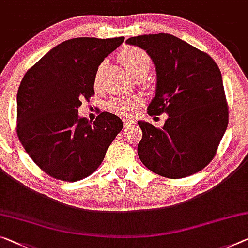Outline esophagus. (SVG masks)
Returning a JSON list of instances; mask_svg holds the SVG:
<instances>
[{
  "instance_id": "esophagus-1",
  "label": "esophagus",
  "mask_w": 248,
  "mask_h": 248,
  "mask_svg": "<svg viewBox=\"0 0 248 248\" xmlns=\"http://www.w3.org/2000/svg\"><path fill=\"white\" fill-rule=\"evenodd\" d=\"M123 122H124V127L133 126V125L136 123V122L134 120H132V119H125Z\"/></svg>"
}]
</instances>
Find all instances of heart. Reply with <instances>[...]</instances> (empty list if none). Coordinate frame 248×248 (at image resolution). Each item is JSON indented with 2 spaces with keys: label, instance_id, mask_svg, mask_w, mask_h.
Listing matches in <instances>:
<instances>
[{
  "label": "heart",
  "instance_id": "b5f03b06",
  "mask_svg": "<svg viewBox=\"0 0 248 248\" xmlns=\"http://www.w3.org/2000/svg\"><path fill=\"white\" fill-rule=\"evenodd\" d=\"M120 60L129 74L133 76L140 72H148L151 58L144 49L135 46L125 47L120 54ZM140 104V98H114L108 103L109 111L121 115L134 113Z\"/></svg>",
  "mask_w": 248,
  "mask_h": 248
}]
</instances>
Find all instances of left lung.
I'll use <instances>...</instances> for the list:
<instances>
[{"instance_id": "obj_1", "label": "left lung", "mask_w": 248, "mask_h": 248, "mask_svg": "<svg viewBox=\"0 0 248 248\" xmlns=\"http://www.w3.org/2000/svg\"><path fill=\"white\" fill-rule=\"evenodd\" d=\"M145 49L156 68L155 96L148 115L166 113L162 128L144 121L137 154L152 172L183 178L212 161L228 124L222 74L207 53L166 33L129 37Z\"/></svg>"}]
</instances>
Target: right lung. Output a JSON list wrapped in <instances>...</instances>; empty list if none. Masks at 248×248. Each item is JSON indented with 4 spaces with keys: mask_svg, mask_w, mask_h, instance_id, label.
Instances as JSON below:
<instances>
[{
    "mask_svg": "<svg viewBox=\"0 0 248 248\" xmlns=\"http://www.w3.org/2000/svg\"><path fill=\"white\" fill-rule=\"evenodd\" d=\"M124 37H76L56 45L26 72L17 91L16 133L26 153L56 180L76 182L94 173L123 128L102 112L93 123L78 116L94 95L100 64Z\"/></svg>",
    "mask_w": 248,
    "mask_h": 248,
    "instance_id": "right-lung-1",
    "label": "right lung"
}]
</instances>
